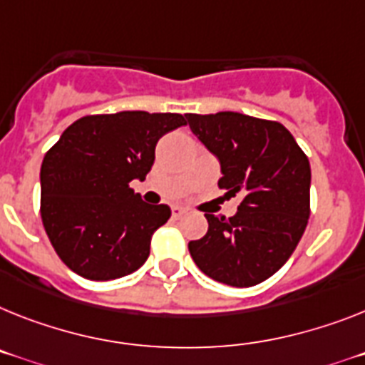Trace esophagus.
Returning a JSON list of instances; mask_svg holds the SVG:
<instances>
[{
  "label": "esophagus",
  "instance_id": "34e87169",
  "mask_svg": "<svg viewBox=\"0 0 365 365\" xmlns=\"http://www.w3.org/2000/svg\"><path fill=\"white\" fill-rule=\"evenodd\" d=\"M183 213H185V210H183L182 206H173V217H174V219H180Z\"/></svg>",
  "mask_w": 365,
  "mask_h": 365
}]
</instances>
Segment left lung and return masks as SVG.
Masks as SVG:
<instances>
[{
  "label": "left lung",
  "instance_id": "left-lung-1",
  "mask_svg": "<svg viewBox=\"0 0 365 365\" xmlns=\"http://www.w3.org/2000/svg\"><path fill=\"white\" fill-rule=\"evenodd\" d=\"M189 128L219 159V187L241 195L234 217L206 213L207 234L189 243L204 274L234 287L272 277L289 259L310 217V161L280 122L243 113H189Z\"/></svg>",
  "mask_w": 365,
  "mask_h": 365
}]
</instances>
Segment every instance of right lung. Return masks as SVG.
Wrapping results in <instances>:
<instances>
[{
  "label": "right lung",
  "instance_id": "add662e5",
  "mask_svg": "<svg viewBox=\"0 0 365 365\" xmlns=\"http://www.w3.org/2000/svg\"><path fill=\"white\" fill-rule=\"evenodd\" d=\"M187 124L178 113L122 111L73 122L41 167V215L64 265L88 280H115L146 262L170 217L130 187L154 165L158 140Z\"/></svg>",
  "mask_w": 365,
  "mask_h": 365
}]
</instances>
